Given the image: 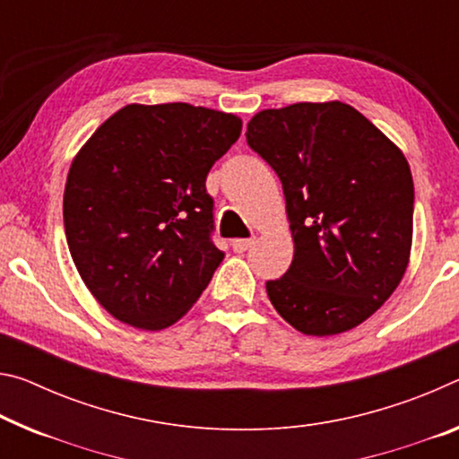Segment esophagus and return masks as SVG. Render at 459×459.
<instances>
[{"label": "esophagus", "mask_w": 459, "mask_h": 459, "mask_svg": "<svg viewBox=\"0 0 459 459\" xmlns=\"http://www.w3.org/2000/svg\"><path fill=\"white\" fill-rule=\"evenodd\" d=\"M253 243H255V238H235V241H232V249L237 253H245L247 249H251Z\"/></svg>", "instance_id": "esophagus-1"}]
</instances>
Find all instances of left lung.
<instances>
[{
	"instance_id": "left-lung-1",
	"label": "left lung",
	"mask_w": 459,
	"mask_h": 459,
	"mask_svg": "<svg viewBox=\"0 0 459 459\" xmlns=\"http://www.w3.org/2000/svg\"><path fill=\"white\" fill-rule=\"evenodd\" d=\"M247 143L278 173L294 241L292 265L265 283L296 331H351L388 300L412 247L409 161L366 116L343 101L261 110Z\"/></svg>"
}]
</instances>
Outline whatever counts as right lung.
<instances>
[{"mask_svg":"<svg viewBox=\"0 0 459 459\" xmlns=\"http://www.w3.org/2000/svg\"><path fill=\"white\" fill-rule=\"evenodd\" d=\"M235 114L128 104L73 157L63 195L67 245L114 318L161 331L190 310L224 253L210 241L206 176L241 134Z\"/></svg>","mask_w":459,"mask_h":459,"instance_id":"1","label":"right lung"}]
</instances>
